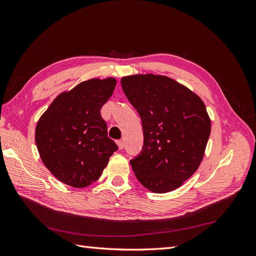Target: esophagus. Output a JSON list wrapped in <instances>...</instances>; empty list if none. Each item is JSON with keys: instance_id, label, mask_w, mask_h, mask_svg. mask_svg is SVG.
Here are the masks:
<instances>
[{"instance_id": "obj_1", "label": "esophagus", "mask_w": 256, "mask_h": 256, "mask_svg": "<svg viewBox=\"0 0 256 256\" xmlns=\"http://www.w3.org/2000/svg\"><path fill=\"white\" fill-rule=\"evenodd\" d=\"M116 144H118V150H123V148H124V142H123L122 140H116Z\"/></svg>"}]
</instances>
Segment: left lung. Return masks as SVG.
<instances>
[{"instance_id":"obj_1","label":"left lung","mask_w":256,"mask_h":256,"mask_svg":"<svg viewBox=\"0 0 256 256\" xmlns=\"http://www.w3.org/2000/svg\"><path fill=\"white\" fill-rule=\"evenodd\" d=\"M125 96L142 120V153L130 160L150 192L179 188L200 166L211 132L204 101L166 76L133 74L121 79Z\"/></svg>"}]
</instances>
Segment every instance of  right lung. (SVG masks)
I'll list each match as a JSON object with an SVG mask.
<instances>
[{"label": "right lung", "instance_id": "right-lung-1", "mask_svg": "<svg viewBox=\"0 0 256 256\" xmlns=\"http://www.w3.org/2000/svg\"><path fill=\"white\" fill-rule=\"evenodd\" d=\"M116 79L94 78L58 94L36 125L35 142L46 168L74 188L96 182L118 146L100 110Z\"/></svg>", "mask_w": 256, "mask_h": 256}]
</instances>
